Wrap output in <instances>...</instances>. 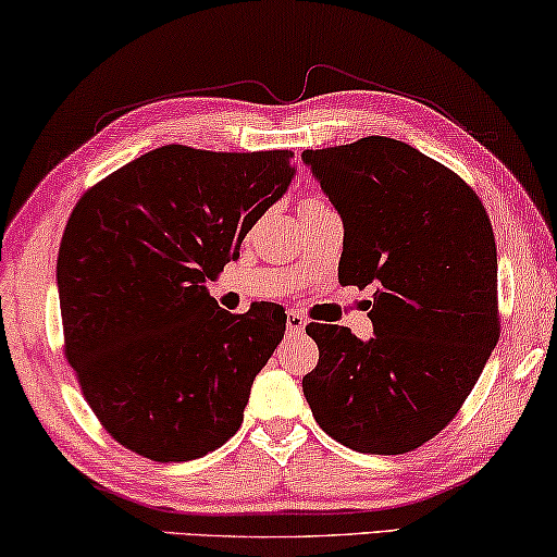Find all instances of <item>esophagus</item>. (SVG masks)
<instances>
[{"instance_id":"esophagus-1","label":"esophagus","mask_w":557,"mask_h":557,"mask_svg":"<svg viewBox=\"0 0 557 557\" xmlns=\"http://www.w3.org/2000/svg\"><path fill=\"white\" fill-rule=\"evenodd\" d=\"M307 326V320L299 312H289L287 314V330L289 334H299Z\"/></svg>"}]
</instances>
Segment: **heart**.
<instances>
[{"mask_svg":"<svg viewBox=\"0 0 557 557\" xmlns=\"http://www.w3.org/2000/svg\"><path fill=\"white\" fill-rule=\"evenodd\" d=\"M305 206H324V202H322V200H314V198H312V200H307ZM305 206H302V208H305Z\"/></svg>","mask_w":557,"mask_h":557,"instance_id":"b5f03b06","label":"heart"}]
</instances>
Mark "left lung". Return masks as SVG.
I'll use <instances>...</instances> for the list:
<instances>
[{
    "instance_id": "8db88e82",
    "label": "left lung",
    "mask_w": 557,
    "mask_h": 557,
    "mask_svg": "<svg viewBox=\"0 0 557 557\" xmlns=\"http://www.w3.org/2000/svg\"><path fill=\"white\" fill-rule=\"evenodd\" d=\"M344 223L342 285L374 287V337L307 324V404L339 444L396 456L444 431L500 337L496 237L451 168L386 136L305 151Z\"/></svg>"
}]
</instances>
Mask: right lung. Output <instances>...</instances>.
Wrapping results in <instances>:
<instances>
[{"label": "right lung", "mask_w": 557, "mask_h": 557, "mask_svg": "<svg viewBox=\"0 0 557 557\" xmlns=\"http://www.w3.org/2000/svg\"><path fill=\"white\" fill-rule=\"evenodd\" d=\"M293 151L171 144L91 185L57 280L64 355L101 426L151 461H190L240 429L285 310H220L206 289L293 181Z\"/></svg>", "instance_id": "obj_1"}]
</instances>
